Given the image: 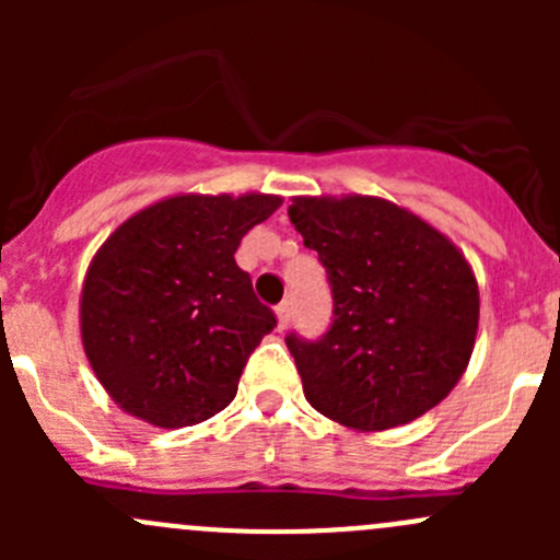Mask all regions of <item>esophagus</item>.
Returning <instances> with one entry per match:
<instances>
[{"label":"esophagus","mask_w":560,"mask_h":560,"mask_svg":"<svg viewBox=\"0 0 560 560\" xmlns=\"http://www.w3.org/2000/svg\"><path fill=\"white\" fill-rule=\"evenodd\" d=\"M290 316H292V308H290V303H279V306H276V319H279V330H284L287 325H290Z\"/></svg>","instance_id":"obj_1"}]
</instances>
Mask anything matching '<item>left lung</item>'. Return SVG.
Listing matches in <instances>:
<instances>
[{"mask_svg": "<svg viewBox=\"0 0 560 560\" xmlns=\"http://www.w3.org/2000/svg\"><path fill=\"white\" fill-rule=\"evenodd\" d=\"M290 222L319 254L332 325L287 336L306 400L360 433L442 404L471 360L479 287L444 233L382 197H292Z\"/></svg>", "mask_w": 560, "mask_h": 560, "instance_id": "8db88e82", "label": "left lung"}]
</instances>
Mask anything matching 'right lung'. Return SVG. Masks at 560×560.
Segmentation results:
<instances>
[{
  "mask_svg": "<svg viewBox=\"0 0 560 560\" xmlns=\"http://www.w3.org/2000/svg\"><path fill=\"white\" fill-rule=\"evenodd\" d=\"M279 195H175L118 224L81 290V341L127 415L186 428L238 393L248 354L276 327L235 262Z\"/></svg>",
  "mask_w": 560,
  "mask_h": 560,
  "instance_id": "1",
  "label": "right lung"
}]
</instances>
